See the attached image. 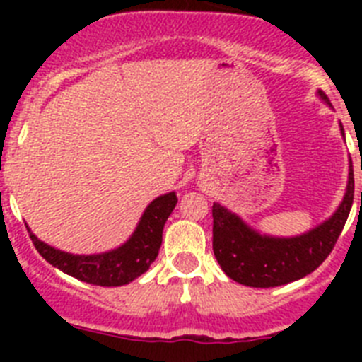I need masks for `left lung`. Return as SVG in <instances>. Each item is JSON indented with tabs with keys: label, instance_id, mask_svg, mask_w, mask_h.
Here are the masks:
<instances>
[{
	"label": "left lung",
	"instance_id": "8db88e82",
	"mask_svg": "<svg viewBox=\"0 0 362 362\" xmlns=\"http://www.w3.org/2000/svg\"><path fill=\"white\" fill-rule=\"evenodd\" d=\"M317 98L332 107L325 92ZM344 139L343 123H339ZM362 168V163H361ZM362 201V192H361ZM354 203V166L348 158V181L343 201L328 219L299 235H272L254 228L219 203H214V255L230 279L252 288H274L303 279L328 257Z\"/></svg>",
	"mask_w": 362,
	"mask_h": 362
}]
</instances>
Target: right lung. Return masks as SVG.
Wrapping results in <instances>:
<instances>
[{
    "label": "right lung",
    "mask_w": 362,
    "mask_h": 362,
    "mask_svg": "<svg viewBox=\"0 0 362 362\" xmlns=\"http://www.w3.org/2000/svg\"><path fill=\"white\" fill-rule=\"evenodd\" d=\"M175 204V192L156 197L141 214L130 238L123 245L99 254L85 255L63 252L37 239L28 225L27 230L41 257L47 259L57 270L65 272L66 276L95 286H123L145 274L156 261L161 248L163 228Z\"/></svg>",
    "instance_id": "add662e5"
}]
</instances>
